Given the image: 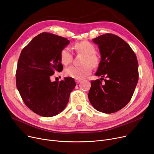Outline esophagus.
Listing matches in <instances>:
<instances>
[{
	"label": "esophagus",
	"instance_id": "esophagus-1",
	"mask_svg": "<svg viewBox=\"0 0 154 154\" xmlns=\"http://www.w3.org/2000/svg\"><path fill=\"white\" fill-rule=\"evenodd\" d=\"M81 82H82V80H80V79H76V84H79Z\"/></svg>",
	"mask_w": 154,
	"mask_h": 154
}]
</instances>
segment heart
<instances>
[{"mask_svg":"<svg viewBox=\"0 0 154 154\" xmlns=\"http://www.w3.org/2000/svg\"><path fill=\"white\" fill-rule=\"evenodd\" d=\"M75 48L78 53L84 54L80 66H71L66 68L64 73L66 76L76 79H82L91 72V67H96L98 65L99 59L95 54L96 49L93 45L87 41H83L75 44ZM61 62L64 65H68L72 60V54L69 47L64 48L60 53Z\"/></svg>","mask_w":154,"mask_h":154,"instance_id":"b5f03b06","label":"heart"}]
</instances>
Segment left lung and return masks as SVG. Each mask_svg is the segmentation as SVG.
I'll use <instances>...</instances> for the list:
<instances>
[{
  "label": "left lung",
  "mask_w": 154,
  "mask_h": 154,
  "mask_svg": "<svg viewBox=\"0 0 154 154\" xmlns=\"http://www.w3.org/2000/svg\"><path fill=\"white\" fill-rule=\"evenodd\" d=\"M93 42L101 54L95 75L101 78L91 82L88 98L97 110L115 113L128 103L134 93L138 80L137 56L128 43L112 34L101 35ZM104 76L107 79L102 84Z\"/></svg>",
  "instance_id": "left-lung-1"
}]
</instances>
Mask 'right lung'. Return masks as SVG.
Returning a JSON list of instances; mask_svg holds the SVG:
<instances>
[{
	"mask_svg": "<svg viewBox=\"0 0 154 154\" xmlns=\"http://www.w3.org/2000/svg\"><path fill=\"white\" fill-rule=\"evenodd\" d=\"M69 44L66 38L42 32L21 51L16 71L17 90L26 106L42 116L62 112L76 85L71 77L60 82L51 80L55 71H62L60 53Z\"/></svg>",
	"mask_w": 154,
	"mask_h": 154,
	"instance_id": "add662e5",
	"label": "right lung"
}]
</instances>
